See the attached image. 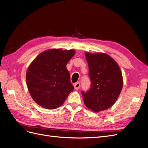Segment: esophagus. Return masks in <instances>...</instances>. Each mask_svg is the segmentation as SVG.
<instances>
[{
	"label": "esophagus",
	"mask_w": 148,
	"mask_h": 148,
	"mask_svg": "<svg viewBox=\"0 0 148 148\" xmlns=\"http://www.w3.org/2000/svg\"><path fill=\"white\" fill-rule=\"evenodd\" d=\"M80 87V83H77L74 84V88L76 89V90H78V89H79Z\"/></svg>",
	"instance_id": "obj_1"
}]
</instances>
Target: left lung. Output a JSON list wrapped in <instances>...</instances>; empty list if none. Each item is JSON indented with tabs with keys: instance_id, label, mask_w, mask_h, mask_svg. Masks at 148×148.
Returning a JSON list of instances; mask_svg holds the SVG:
<instances>
[{
	"instance_id": "left-lung-1",
	"label": "left lung",
	"mask_w": 148,
	"mask_h": 148,
	"mask_svg": "<svg viewBox=\"0 0 148 148\" xmlns=\"http://www.w3.org/2000/svg\"><path fill=\"white\" fill-rule=\"evenodd\" d=\"M89 66L91 88L82 92L87 108L95 112L107 110L117 101L123 87L122 71L118 64L105 53L85 52Z\"/></svg>"
}]
</instances>
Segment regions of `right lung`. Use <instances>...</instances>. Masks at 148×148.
Segmentation results:
<instances>
[{"label": "right lung", "mask_w": 148, "mask_h": 148, "mask_svg": "<svg viewBox=\"0 0 148 148\" xmlns=\"http://www.w3.org/2000/svg\"><path fill=\"white\" fill-rule=\"evenodd\" d=\"M75 51L52 49L35 58L26 71L29 92L37 104L46 109L61 106L73 91L66 64Z\"/></svg>", "instance_id": "obj_1"}]
</instances>
